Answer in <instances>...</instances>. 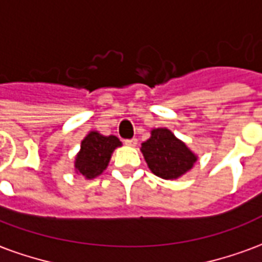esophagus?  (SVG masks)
Returning a JSON list of instances; mask_svg holds the SVG:
<instances>
[{
    "instance_id": "esophagus-1",
    "label": "esophagus",
    "mask_w": 262,
    "mask_h": 262,
    "mask_svg": "<svg viewBox=\"0 0 262 262\" xmlns=\"http://www.w3.org/2000/svg\"><path fill=\"white\" fill-rule=\"evenodd\" d=\"M126 146L129 147H136L137 146V139H129V140H125Z\"/></svg>"
}]
</instances>
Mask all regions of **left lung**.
Instances as JSON below:
<instances>
[{
    "label": "left lung",
    "mask_w": 262,
    "mask_h": 262,
    "mask_svg": "<svg viewBox=\"0 0 262 262\" xmlns=\"http://www.w3.org/2000/svg\"><path fill=\"white\" fill-rule=\"evenodd\" d=\"M147 167L163 180H178L193 168L198 156L167 127L150 132V139L140 147Z\"/></svg>",
    "instance_id": "left-lung-1"
}]
</instances>
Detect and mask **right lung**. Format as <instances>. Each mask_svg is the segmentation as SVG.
<instances>
[{
    "label": "right lung",
    "instance_id": "add662e5",
    "mask_svg": "<svg viewBox=\"0 0 262 262\" xmlns=\"http://www.w3.org/2000/svg\"><path fill=\"white\" fill-rule=\"evenodd\" d=\"M122 142L114 135L103 136L99 132L91 130L81 140L80 151L74 160V172L85 180H94L106 170L115 148Z\"/></svg>",
    "mask_w": 262,
    "mask_h": 262
}]
</instances>
